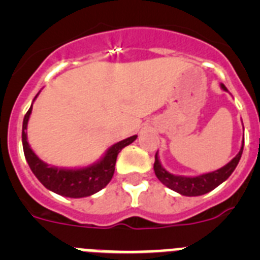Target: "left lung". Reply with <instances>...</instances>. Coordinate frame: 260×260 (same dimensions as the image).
Wrapping results in <instances>:
<instances>
[{
  "instance_id": "1",
  "label": "left lung",
  "mask_w": 260,
  "mask_h": 260,
  "mask_svg": "<svg viewBox=\"0 0 260 260\" xmlns=\"http://www.w3.org/2000/svg\"><path fill=\"white\" fill-rule=\"evenodd\" d=\"M220 87H221L222 91L228 92V89H226L224 84H220ZM242 151L243 141L240 152L234 156L228 164H225L224 167H221L217 171L208 172V173L199 174V176H178V174H173L171 172H168L161 165V161L158 158V153L156 152L153 171H155V174L158 178V181L171 190H173V191L178 192L181 195H185V197H198V195H203L212 191L217 186L221 185L224 181L228 180L229 176L233 173L236 167L238 165V161H240L241 156H242Z\"/></svg>"
}]
</instances>
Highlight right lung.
Segmentation results:
<instances>
[{
	"label": "right lung",
	"mask_w": 260,
	"mask_h": 260,
	"mask_svg": "<svg viewBox=\"0 0 260 260\" xmlns=\"http://www.w3.org/2000/svg\"><path fill=\"white\" fill-rule=\"evenodd\" d=\"M39 93L35 96L34 102L36 100ZM32 104L23 118L22 143L27 162L36 178L48 190L62 195V197H68V198H84V197L93 195L95 192L104 189L113 177L118 153L121 152L123 147L132 144L137 139L138 135L126 138L123 141L117 142L113 146H110L105 151L104 155L91 165L82 168L54 167V165L47 164L41 158H39V156L32 151L31 146L27 141V125H28L29 116L32 113Z\"/></svg>",
	"instance_id": "1"
}]
</instances>
